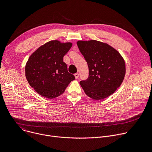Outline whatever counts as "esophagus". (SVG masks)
<instances>
[{"instance_id": "obj_1", "label": "esophagus", "mask_w": 152, "mask_h": 152, "mask_svg": "<svg viewBox=\"0 0 152 152\" xmlns=\"http://www.w3.org/2000/svg\"><path fill=\"white\" fill-rule=\"evenodd\" d=\"M75 78H76V79H77L79 78V73H75Z\"/></svg>"}]
</instances>
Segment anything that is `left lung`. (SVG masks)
I'll use <instances>...</instances> for the list:
<instances>
[{"instance_id": "left-lung-1", "label": "left lung", "mask_w": 152, "mask_h": 152, "mask_svg": "<svg viewBox=\"0 0 152 152\" xmlns=\"http://www.w3.org/2000/svg\"><path fill=\"white\" fill-rule=\"evenodd\" d=\"M77 45L89 69L88 77L80 82L85 93L94 100L111 96L125 76L123 57L113 47L96 40L78 41Z\"/></svg>"}]
</instances>
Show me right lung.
Instances as JSON below:
<instances>
[{
	"instance_id": "1",
	"label": "right lung",
	"mask_w": 152,
	"mask_h": 152,
	"mask_svg": "<svg viewBox=\"0 0 152 152\" xmlns=\"http://www.w3.org/2000/svg\"><path fill=\"white\" fill-rule=\"evenodd\" d=\"M72 46V42L52 40L40 46L29 58L25 66L26 77L39 95L48 99L57 97L75 79L63 61Z\"/></svg>"
}]
</instances>
